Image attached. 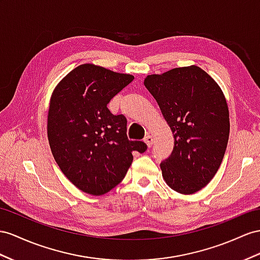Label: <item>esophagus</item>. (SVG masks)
I'll use <instances>...</instances> for the list:
<instances>
[{
	"instance_id": "obj_1",
	"label": "esophagus",
	"mask_w": 260,
	"mask_h": 260,
	"mask_svg": "<svg viewBox=\"0 0 260 260\" xmlns=\"http://www.w3.org/2000/svg\"><path fill=\"white\" fill-rule=\"evenodd\" d=\"M144 142L146 143V145H147V147H148V148H150L151 146H152V143H154V141H152V137H151L150 135L146 136V137H145V139H144Z\"/></svg>"
}]
</instances>
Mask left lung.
I'll use <instances>...</instances> for the list:
<instances>
[{
    "instance_id": "obj_1",
    "label": "left lung",
    "mask_w": 260,
    "mask_h": 260,
    "mask_svg": "<svg viewBox=\"0 0 260 260\" xmlns=\"http://www.w3.org/2000/svg\"><path fill=\"white\" fill-rule=\"evenodd\" d=\"M144 84L174 134L172 154L160 164L164 180L179 193H196L215 176L228 146L230 113L224 93L194 64L147 76Z\"/></svg>"
}]
</instances>
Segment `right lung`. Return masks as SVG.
<instances>
[{
  "label": "right lung",
  "mask_w": 260,
  "mask_h": 260,
  "mask_svg": "<svg viewBox=\"0 0 260 260\" xmlns=\"http://www.w3.org/2000/svg\"><path fill=\"white\" fill-rule=\"evenodd\" d=\"M134 77L93 63L71 70L52 92L47 135L62 174L91 196H102L121 182L133 162V152H144V142L128 141L127 121L113 115L108 104Z\"/></svg>",
  "instance_id": "add662e5"
}]
</instances>
